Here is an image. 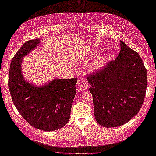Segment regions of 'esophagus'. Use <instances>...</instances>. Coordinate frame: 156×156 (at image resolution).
Wrapping results in <instances>:
<instances>
[{
	"mask_svg": "<svg viewBox=\"0 0 156 156\" xmlns=\"http://www.w3.org/2000/svg\"><path fill=\"white\" fill-rule=\"evenodd\" d=\"M77 84H78V88L83 91V90H87L88 87V83L87 82V81L84 80V78H80L78 81V83H77Z\"/></svg>",
	"mask_w": 156,
	"mask_h": 156,
	"instance_id": "1",
	"label": "esophagus"
}]
</instances>
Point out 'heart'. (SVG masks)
<instances>
[{
  "label": "heart",
  "instance_id": "heart-1",
  "mask_svg": "<svg viewBox=\"0 0 156 156\" xmlns=\"http://www.w3.org/2000/svg\"><path fill=\"white\" fill-rule=\"evenodd\" d=\"M103 64H104V60L102 58L98 59L91 65V69L92 70H96L99 68H100L103 65Z\"/></svg>",
  "mask_w": 156,
  "mask_h": 156
}]
</instances>
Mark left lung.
Instances as JSON below:
<instances>
[{"mask_svg": "<svg viewBox=\"0 0 156 156\" xmlns=\"http://www.w3.org/2000/svg\"><path fill=\"white\" fill-rule=\"evenodd\" d=\"M120 45L117 58L87 78L94 118L109 128L123 125L137 114L147 86V70L139 55L121 40Z\"/></svg>", "mask_w": 156, "mask_h": 156, "instance_id": "obj_1", "label": "left lung"}]
</instances>
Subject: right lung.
<instances>
[{"instance_id":"1","label":"right lung","mask_w":156,"mask_h":156,"mask_svg":"<svg viewBox=\"0 0 156 156\" xmlns=\"http://www.w3.org/2000/svg\"><path fill=\"white\" fill-rule=\"evenodd\" d=\"M41 43L40 38L27 41L13 56L9 74V88L14 105L33 127L44 131L58 130L68 122L76 93L78 78H54L37 86L23 76V58Z\"/></svg>"}]
</instances>
